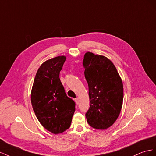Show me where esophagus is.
<instances>
[{"mask_svg":"<svg viewBox=\"0 0 156 156\" xmlns=\"http://www.w3.org/2000/svg\"><path fill=\"white\" fill-rule=\"evenodd\" d=\"M74 101H75V102H76V103L77 105L79 103V99H78V98H76V99H74Z\"/></svg>","mask_w":156,"mask_h":156,"instance_id":"34e87169","label":"esophagus"}]
</instances>
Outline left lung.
Instances as JSON below:
<instances>
[{
  "label": "left lung",
  "instance_id": "8db88e82",
  "mask_svg": "<svg viewBox=\"0 0 156 156\" xmlns=\"http://www.w3.org/2000/svg\"><path fill=\"white\" fill-rule=\"evenodd\" d=\"M83 66L90 100L86 114L87 123L97 129H106L116 121L121 111L122 80L112 62L105 56L88 51L84 55Z\"/></svg>",
  "mask_w": 156,
  "mask_h": 156
}]
</instances>
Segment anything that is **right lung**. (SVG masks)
<instances>
[{
    "mask_svg": "<svg viewBox=\"0 0 156 156\" xmlns=\"http://www.w3.org/2000/svg\"><path fill=\"white\" fill-rule=\"evenodd\" d=\"M66 57L49 59L40 66L31 90V104L41 125L53 134L70 127L75 111V103L67 97L59 73Z\"/></svg>",
    "mask_w": 156,
    "mask_h": 156,
    "instance_id": "right-lung-1",
    "label": "right lung"
}]
</instances>
